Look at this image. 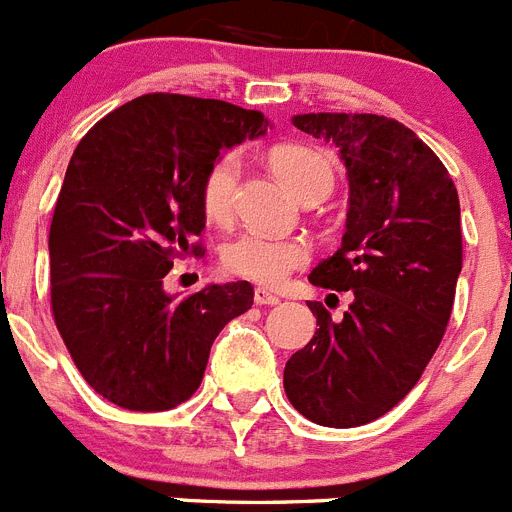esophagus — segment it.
I'll use <instances>...</instances> for the list:
<instances>
[{"label": "esophagus", "instance_id": "34e87169", "mask_svg": "<svg viewBox=\"0 0 512 512\" xmlns=\"http://www.w3.org/2000/svg\"><path fill=\"white\" fill-rule=\"evenodd\" d=\"M253 302H256V305H279V297L274 295V292H269V289L259 287L253 292Z\"/></svg>", "mask_w": 512, "mask_h": 512}]
</instances>
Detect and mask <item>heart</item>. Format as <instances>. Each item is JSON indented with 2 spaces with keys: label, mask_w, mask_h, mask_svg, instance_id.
<instances>
[{
  "label": "heart",
  "mask_w": 512,
  "mask_h": 512,
  "mask_svg": "<svg viewBox=\"0 0 512 512\" xmlns=\"http://www.w3.org/2000/svg\"><path fill=\"white\" fill-rule=\"evenodd\" d=\"M274 174L295 194L305 192L320 179L333 182V169L320 151L305 146H279L271 151ZM241 176L238 156L217 158L202 182V210L212 223H225L233 215L235 187ZM310 246L302 238H274L264 233H241L223 248V266L230 274L259 284H279L295 269L307 264Z\"/></svg>",
  "instance_id": "b5f03b06"
}]
</instances>
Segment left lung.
Returning <instances> with one entry per match:
<instances>
[{
	"label": "left lung",
	"mask_w": 512,
	"mask_h": 512,
	"mask_svg": "<svg viewBox=\"0 0 512 512\" xmlns=\"http://www.w3.org/2000/svg\"><path fill=\"white\" fill-rule=\"evenodd\" d=\"M292 125L346 166V233L310 282L351 289L354 302L341 320L307 305L318 330L284 366V392L312 423L354 428L395 408L441 343L461 271L459 194L441 158L390 117L307 112Z\"/></svg>",
	"instance_id": "left-lung-1"
}]
</instances>
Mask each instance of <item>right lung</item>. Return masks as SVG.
I'll use <instances>...</instances> for the list:
<instances>
[{
  "instance_id": "right-lung-1",
  "label": "right lung",
  "mask_w": 512,
  "mask_h": 512,
  "mask_svg": "<svg viewBox=\"0 0 512 512\" xmlns=\"http://www.w3.org/2000/svg\"><path fill=\"white\" fill-rule=\"evenodd\" d=\"M269 120L223 99L143 94L79 140L48 251L58 333L89 387L158 413L197 392L217 333L253 305L248 282L169 295L174 259L200 253L202 182L223 151Z\"/></svg>"
}]
</instances>
